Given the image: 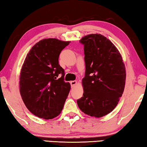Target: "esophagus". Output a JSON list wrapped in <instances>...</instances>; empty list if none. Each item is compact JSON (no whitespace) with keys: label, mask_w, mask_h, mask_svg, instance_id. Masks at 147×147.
Instances as JSON below:
<instances>
[{"label":"esophagus","mask_w":147,"mask_h":147,"mask_svg":"<svg viewBox=\"0 0 147 147\" xmlns=\"http://www.w3.org/2000/svg\"><path fill=\"white\" fill-rule=\"evenodd\" d=\"M70 84H71V88H74V87L75 86L76 84H77V82H76V80H74V81H71V82H70Z\"/></svg>","instance_id":"34e87169"}]
</instances>
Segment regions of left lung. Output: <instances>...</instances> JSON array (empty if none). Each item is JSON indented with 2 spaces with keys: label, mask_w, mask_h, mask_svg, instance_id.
<instances>
[{
  "label": "left lung",
  "mask_w": 147,
  "mask_h": 147,
  "mask_svg": "<svg viewBox=\"0 0 147 147\" xmlns=\"http://www.w3.org/2000/svg\"><path fill=\"white\" fill-rule=\"evenodd\" d=\"M80 42L84 47L85 76L83 96L77 100L86 115L102 117L112 111L123 93L125 66L120 53L101 34H89Z\"/></svg>",
  "instance_id": "obj_1"
}]
</instances>
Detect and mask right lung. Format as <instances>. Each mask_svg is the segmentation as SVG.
I'll return each mask as SVG.
<instances>
[{
    "mask_svg": "<svg viewBox=\"0 0 147 147\" xmlns=\"http://www.w3.org/2000/svg\"><path fill=\"white\" fill-rule=\"evenodd\" d=\"M70 41L44 39L26 55L19 78L21 97L34 115L52 119L59 115L67 98L71 84L64 81V69L59 65L62 50Z\"/></svg>",
    "mask_w": 147,
    "mask_h": 147,
    "instance_id": "add662e5",
    "label": "right lung"
}]
</instances>
